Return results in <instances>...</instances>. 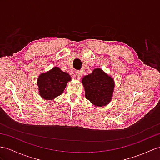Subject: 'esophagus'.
<instances>
[{"label":"esophagus","instance_id":"obj_1","mask_svg":"<svg viewBox=\"0 0 160 160\" xmlns=\"http://www.w3.org/2000/svg\"><path fill=\"white\" fill-rule=\"evenodd\" d=\"M75 74H76V76L77 79H81V76H82V72L81 71H75Z\"/></svg>","mask_w":160,"mask_h":160}]
</instances>
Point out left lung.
Wrapping results in <instances>:
<instances>
[{
    "instance_id": "1",
    "label": "left lung",
    "mask_w": 160,
    "mask_h": 160,
    "mask_svg": "<svg viewBox=\"0 0 160 160\" xmlns=\"http://www.w3.org/2000/svg\"><path fill=\"white\" fill-rule=\"evenodd\" d=\"M85 96L96 107H104L109 104L113 96L115 81L112 77L100 68L93 69L92 73L81 80Z\"/></svg>"
}]
</instances>
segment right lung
I'll return each instance as SVG.
<instances>
[{
    "label": "right lung",
    "instance_id": "1",
    "mask_svg": "<svg viewBox=\"0 0 160 160\" xmlns=\"http://www.w3.org/2000/svg\"><path fill=\"white\" fill-rule=\"evenodd\" d=\"M71 77L59 67H53L48 72H42L37 79L38 94L45 100L56 98L64 92Z\"/></svg>",
    "mask_w": 160,
    "mask_h": 160
}]
</instances>
